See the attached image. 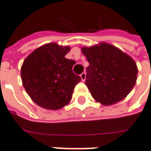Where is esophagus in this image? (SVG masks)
<instances>
[{
    "label": "esophagus",
    "mask_w": 151,
    "mask_h": 151,
    "mask_svg": "<svg viewBox=\"0 0 151 151\" xmlns=\"http://www.w3.org/2000/svg\"><path fill=\"white\" fill-rule=\"evenodd\" d=\"M80 78L82 81H85L86 79V73L85 72H83V73H82L80 75Z\"/></svg>",
    "instance_id": "esophagus-1"
}]
</instances>
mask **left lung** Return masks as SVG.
<instances>
[{"instance_id": "obj_1", "label": "left lung", "mask_w": 151, "mask_h": 151, "mask_svg": "<svg viewBox=\"0 0 151 151\" xmlns=\"http://www.w3.org/2000/svg\"><path fill=\"white\" fill-rule=\"evenodd\" d=\"M81 50L89 63L85 83L95 101L111 105L125 99L137 80V65L132 58L106 42Z\"/></svg>"}]
</instances>
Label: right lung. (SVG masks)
Here are the masks:
<instances>
[{
	"instance_id": "obj_1",
	"label": "right lung",
	"mask_w": 151,
	"mask_h": 151,
	"mask_svg": "<svg viewBox=\"0 0 151 151\" xmlns=\"http://www.w3.org/2000/svg\"><path fill=\"white\" fill-rule=\"evenodd\" d=\"M69 51V46L50 42L34 50L24 60L21 68L22 84L38 106L57 110L71 101L81 78L72 70L75 61L65 58Z\"/></svg>"
}]
</instances>
